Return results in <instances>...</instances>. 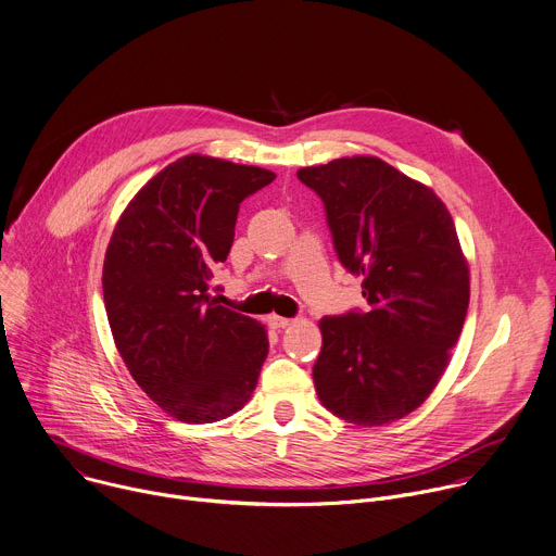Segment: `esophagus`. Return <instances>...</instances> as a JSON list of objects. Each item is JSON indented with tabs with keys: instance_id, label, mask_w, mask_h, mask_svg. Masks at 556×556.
<instances>
[{
	"instance_id": "1",
	"label": "esophagus",
	"mask_w": 556,
	"mask_h": 556,
	"mask_svg": "<svg viewBox=\"0 0 556 556\" xmlns=\"http://www.w3.org/2000/svg\"><path fill=\"white\" fill-rule=\"evenodd\" d=\"M267 323L274 327V329H287L291 325L289 318H282V316H269Z\"/></svg>"
}]
</instances>
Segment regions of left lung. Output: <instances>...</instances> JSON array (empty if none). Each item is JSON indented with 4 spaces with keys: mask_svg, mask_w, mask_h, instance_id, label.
Listing matches in <instances>:
<instances>
[{
    "mask_svg": "<svg viewBox=\"0 0 556 556\" xmlns=\"http://www.w3.org/2000/svg\"><path fill=\"white\" fill-rule=\"evenodd\" d=\"M325 203L340 263L362 276L366 314L323 318L314 384L327 410L357 426L413 413L451 362L470 271L448 207L378 156L302 167Z\"/></svg>",
    "mask_w": 556,
    "mask_h": 556,
    "instance_id": "obj_1",
    "label": "left lung"
}]
</instances>
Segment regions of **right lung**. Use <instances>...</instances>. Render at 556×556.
I'll return each instance as SVG.
<instances>
[{"label":"right lung","instance_id":"1","mask_svg":"<svg viewBox=\"0 0 556 556\" xmlns=\"http://www.w3.org/2000/svg\"><path fill=\"white\" fill-rule=\"evenodd\" d=\"M276 178L256 165L188 154L152 176L118 216L103 261L114 344L135 382L172 417L210 424L250 402L267 329L210 293L238 205Z\"/></svg>","mask_w":556,"mask_h":556}]
</instances>
